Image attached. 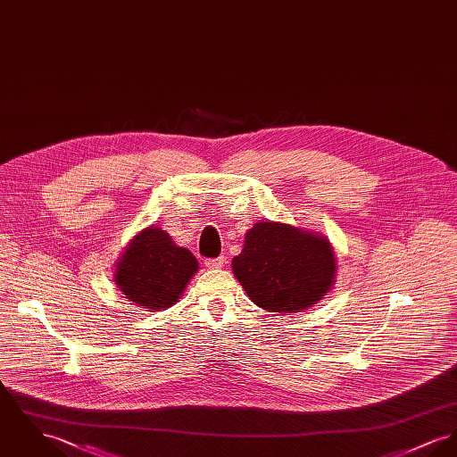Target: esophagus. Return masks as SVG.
<instances>
[{
	"label": "esophagus",
	"instance_id": "esophagus-1",
	"mask_svg": "<svg viewBox=\"0 0 457 457\" xmlns=\"http://www.w3.org/2000/svg\"><path fill=\"white\" fill-rule=\"evenodd\" d=\"M204 265L208 267V269H221L223 265H225V258L223 256H218V258H208V260H204Z\"/></svg>",
	"mask_w": 457,
	"mask_h": 457
}]
</instances>
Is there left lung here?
Returning a JSON list of instances; mask_svg holds the SVG:
<instances>
[{"mask_svg": "<svg viewBox=\"0 0 457 457\" xmlns=\"http://www.w3.org/2000/svg\"><path fill=\"white\" fill-rule=\"evenodd\" d=\"M232 270L247 296L269 312H300L335 282L333 247L322 236L291 225L260 221L245 234Z\"/></svg>", "mask_w": 457, "mask_h": 457, "instance_id": "obj_1", "label": "left lung"}]
</instances>
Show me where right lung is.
<instances>
[{
  "label": "right lung",
  "instance_id": "1",
  "mask_svg": "<svg viewBox=\"0 0 457 457\" xmlns=\"http://www.w3.org/2000/svg\"><path fill=\"white\" fill-rule=\"evenodd\" d=\"M197 269V260L188 249L175 245L164 230L151 227L128 245L114 278L129 302L164 310L177 303Z\"/></svg>",
  "mask_w": 457,
  "mask_h": 457
}]
</instances>
